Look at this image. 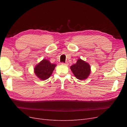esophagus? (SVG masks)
<instances>
[{"instance_id": "esophagus-1", "label": "esophagus", "mask_w": 127, "mask_h": 127, "mask_svg": "<svg viewBox=\"0 0 127 127\" xmlns=\"http://www.w3.org/2000/svg\"><path fill=\"white\" fill-rule=\"evenodd\" d=\"M61 64L62 65H64V66H68V63H61Z\"/></svg>"}]
</instances>
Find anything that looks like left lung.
I'll use <instances>...</instances> for the list:
<instances>
[{
	"instance_id": "1",
	"label": "left lung",
	"mask_w": 127,
	"mask_h": 127,
	"mask_svg": "<svg viewBox=\"0 0 127 127\" xmlns=\"http://www.w3.org/2000/svg\"><path fill=\"white\" fill-rule=\"evenodd\" d=\"M70 69L75 76L79 80L86 79L91 72L90 64L81 59H78L76 64L72 65Z\"/></svg>"
}]
</instances>
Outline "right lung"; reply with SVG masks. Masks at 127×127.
Returning <instances> with one entry per match:
<instances>
[{
	"label": "right lung",
	"instance_id": "add662e5",
	"mask_svg": "<svg viewBox=\"0 0 127 127\" xmlns=\"http://www.w3.org/2000/svg\"><path fill=\"white\" fill-rule=\"evenodd\" d=\"M56 64H51L48 60L43 59L34 68V73L42 80L48 79L52 75Z\"/></svg>",
	"mask_w": 127,
	"mask_h": 127
}]
</instances>
